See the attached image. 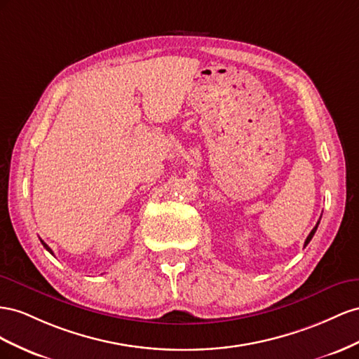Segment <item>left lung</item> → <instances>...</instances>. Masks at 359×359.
I'll list each match as a JSON object with an SVG mask.
<instances>
[{
  "mask_svg": "<svg viewBox=\"0 0 359 359\" xmlns=\"http://www.w3.org/2000/svg\"><path fill=\"white\" fill-rule=\"evenodd\" d=\"M319 222H320V221H317V224H316V227H314V229L311 230V233L309 234V238H306V239H305V243H304V247H306V245H309V243H310V241L313 239V236H314V233H316L317 227H319Z\"/></svg>",
  "mask_w": 359,
  "mask_h": 359,
  "instance_id": "8db88e82",
  "label": "left lung"
}]
</instances>
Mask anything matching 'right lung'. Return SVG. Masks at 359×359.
Segmentation results:
<instances>
[{"label": "right lung", "mask_w": 359, "mask_h": 359, "mask_svg": "<svg viewBox=\"0 0 359 359\" xmlns=\"http://www.w3.org/2000/svg\"><path fill=\"white\" fill-rule=\"evenodd\" d=\"M40 242H42V245H43V247H45V248H46V250H48V251H49V252H50V254H54V252H53V250H50V248H49V247H48V245H46V243H45V242H43V241H40Z\"/></svg>", "instance_id": "add662e5"}]
</instances>
